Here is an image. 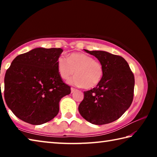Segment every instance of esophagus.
Wrapping results in <instances>:
<instances>
[{
  "label": "esophagus",
  "instance_id": "34e87169",
  "mask_svg": "<svg viewBox=\"0 0 157 157\" xmlns=\"http://www.w3.org/2000/svg\"><path fill=\"white\" fill-rule=\"evenodd\" d=\"M71 93H73L74 91H75V88H73V87H71Z\"/></svg>",
  "mask_w": 157,
  "mask_h": 157
}]
</instances>
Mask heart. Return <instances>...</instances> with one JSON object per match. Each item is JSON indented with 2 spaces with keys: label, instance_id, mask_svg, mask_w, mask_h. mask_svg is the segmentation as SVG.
I'll return each instance as SVG.
<instances>
[{
  "label": "heart",
  "instance_id": "1",
  "mask_svg": "<svg viewBox=\"0 0 157 157\" xmlns=\"http://www.w3.org/2000/svg\"><path fill=\"white\" fill-rule=\"evenodd\" d=\"M57 69L61 78L68 79L74 73L76 75L68 81L71 84L91 89L96 86L104 73L102 64L99 61L82 52H73L68 59L60 56L57 59Z\"/></svg>",
  "mask_w": 157,
  "mask_h": 157
}]
</instances>
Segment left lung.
Instances as JSON below:
<instances>
[{"instance_id": "obj_1", "label": "left lung", "mask_w": 157, "mask_h": 157, "mask_svg": "<svg viewBox=\"0 0 157 157\" xmlns=\"http://www.w3.org/2000/svg\"><path fill=\"white\" fill-rule=\"evenodd\" d=\"M84 50L102 63L104 73L96 87L84 91L79 112L89 123L105 124L120 118L132 105L134 76L123 57L102 51Z\"/></svg>"}]
</instances>
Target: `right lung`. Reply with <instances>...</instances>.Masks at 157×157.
<instances>
[{
  "mask_svg": "<svg viewBox=\"0 0 157 157\" xmlns=\"http://www.w3.org/2000/svg\"><path fill=\"white\" fill-rule=\"evenodd\" d=\"M62 52V48H36L12 61L5 73L4 97L17 118L38 125L57 115L60 100L71 94L57 69Z\"/></svg>",
  "mask_w": 157,
  "mask_h": 157,
  "instance_id": "obj_1",
  "label": "right lung"
}]
</instances>
